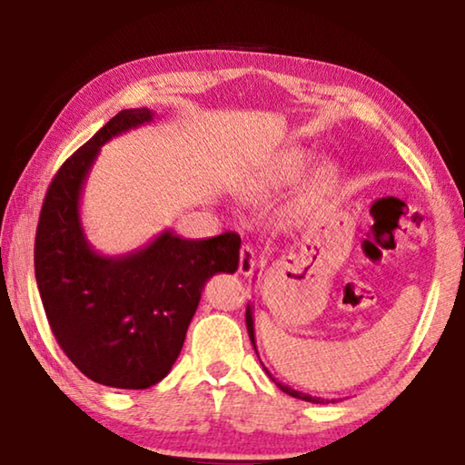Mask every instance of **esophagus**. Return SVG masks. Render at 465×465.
<instances>
[{
    "label": "esophagus",
    "instance_id": "1",
    "mask_svg": "<svg viewBox=\"0 0 465 465\" xmlns=\"http://www.w3.org/2000/svg\"><path fill=\"white\" fill-rule=\"evenodd\" d=\"M258 266V256L252 246H242L240 250V272L243 277H250Z\"/></svg>",
    "mask_w": 465,
    "mask_h": 465
}]
</instances>
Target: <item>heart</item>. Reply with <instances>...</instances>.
<instances>
[{
    "mask_svg": "<svg viewBox=\"0 0 465 465\" xmlns=\"http://www.w3.org/2000/svg\"><path fill=\"white\" fill-rule=\"evenodd\" d=\"M308 163H310V153L303 152V149H293V152L282 153L271 163L269 168L261 172L258 178L252 180V183L243 188V196L258 201L282 191V188L291 186L299 176L303 174V170L308 168ZM334 180H336V168L330 162H324L313 170V174L310 178V188L313 193H322L332 186Z\"/></svg>",
    "mask_w": 465,
    "mask_h": 465,
    "instance_id": "obj_1",
    "label": "heart"
}]
</instances>
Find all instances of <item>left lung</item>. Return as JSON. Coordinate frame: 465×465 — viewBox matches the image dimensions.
<instances>
[{
	"label": "left lung",
	"mask_w": 465,
	"mask_h": 465,
	"mask_svg": "<svg viewBox=\"0 0 465 465\" xmlns=\"http://www.w3.org/2000/svg\"><path fill=\"white\" fill-rule=\"evenodd\" d=\"M246 326H248V334H250V341H252V346H254L256 349V336H254V312H252V303H248V308H246ZM264 367V365H262ZM264 371L269 373V369L264 367ZM269 377L271 380L279 385V388L285 391V393H289V396H293V398H299V400H305V402H313V404H328L330 400H324V398H316V396H310V393H303V391H297V390H293V388H289V385H282V383H279L277 380H274V377L269 373ZM334 402V400H332Z\"/></svg>",
	"instance_id": "1"
}]
</instances>
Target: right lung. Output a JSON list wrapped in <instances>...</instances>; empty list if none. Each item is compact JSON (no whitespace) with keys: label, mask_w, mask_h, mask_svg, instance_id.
Returning <instances> with one entry per match:
<instances>
[{"label":"right lung","mask_w":465,"mask_h":465,"mask_svg":"<svg viewBox=\"0 0 465 465\" xmlns=\"http://www.w3.org/2000/svg\"><path fill=\"white\" fill-rule=\"evenodd\" d=\"M153 116L121 110L77 149L54 174L36 227L35 274L54 338L85 377L119 390L152 388L170 373L204 282L240 264L233 232L186 240L163 230L121 256L98 254L85 238L80 203L100 147Z\"/></svg>","instance_id":"right-lung-1"}]
</instances>
